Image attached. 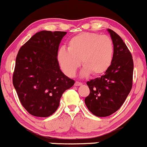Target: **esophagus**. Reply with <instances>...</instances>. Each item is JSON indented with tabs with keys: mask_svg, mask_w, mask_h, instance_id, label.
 Wrapping results in <instances>:
<instances>
[{
	"mask_svg": "<svg viewBox=\"0 0 147 147\" xmlns=\"http://www.w3.org/2000/svg\"><path fill=\"white\" fill-rule=\"evenodd\" d=\"M82 83H81V82H76L75 83V86H82Z\"/></svg>",
	"mask_w": 147,
	"mask_h": 147,
	"instance_id": "1",
	"label": "esophagus"
}]
</instances>
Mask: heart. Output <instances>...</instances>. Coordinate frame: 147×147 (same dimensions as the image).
Instances as JSON below:
<instances>
[{
	"label": "heart",
	"instance_id": "1",
	"mask_svg": "<svg viewBox=\"0 0 147 147\" xmlns=\"http://www.w3.org/2000/svg\"><path fill=\"white\" fill-rule=\"evenodd\" d=\"M114 45L106 35L84 32L72 37L68 49L61 48L57 53V60L68 77H74L80 66V60L84 66L83 77L92 73L99 75L109 68L113 61Z\"/></svg>",
	"mask_w": 147,
	"mask_h": 147
}]
</instances>
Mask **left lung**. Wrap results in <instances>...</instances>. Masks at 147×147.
Returning a JSON list of instances; mask_svg holds the SVG:
<instances>
[{
    "label": "left lung",
    "instance_id": "obj_1",
    "mask_svg": "<svg viewBox=\"0 0 147 147\" xmlns=\"http://www.w3.org/2000/svg\"><path fill=\"white\" fill-rule=\"evenodd\" d=\"M114 45L113 61L104 75L87 82L90 94L86 105L97 117H107L124 104L132 88L133 61L131 54L120 36L107 29Z\"/></svg>",
    "mask_w": 147,
    "mask_h": 147
}]
</instances>
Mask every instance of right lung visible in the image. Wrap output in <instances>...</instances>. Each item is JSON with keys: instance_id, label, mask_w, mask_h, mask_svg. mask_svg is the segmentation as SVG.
<instances>
[{"instance_id": "right-lung-1", "label": "right lung", "mask_w": 147, "mask_h": 147, "mask_svg": "<svg viewBox=\"0 0 147 147\" xmlns=\"http://www.w3.org/2000/svg\"><path fill=\"white\" fill-rule=\"evenodd\" d=\"M65 32H38L20 48L16 59L13 85L20 102L36 117L52 115L65 90L75 84L61 70L59 46Z\"/></svg>"}]
</instances>
